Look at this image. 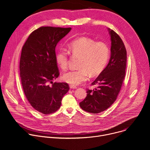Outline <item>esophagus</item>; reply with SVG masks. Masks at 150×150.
<instances>
[{
    "instance_id": "esophagus-1",
    "label": "esophagus",
    "mask_w": 150,
    "mask_h": 150,
    "mask_svg": "<svg viewBox=\"0 0 150 150\" xmlns=\"http://www.w3.org/2000/svg\"><path fill=\"white\" fill-rule=\"evenodd\" d=\"M69 87L71 89H76L77 87L76 86H75V85H69Z\"/></svg>"
}]
</instances>
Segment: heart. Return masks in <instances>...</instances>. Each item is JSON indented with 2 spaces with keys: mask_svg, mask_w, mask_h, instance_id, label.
Returning a JSON list of instances; mask_svg holds the SVG:
<instances>
[{
  "mask_svg": "<svg viewBox=\"0 0 150 150\" xmlns=\"http://www.w3.org/2000/svg\"><path fill=\"white\" fill-rule=\"evenodd\" d=\"M69 50L75 56L81 57L79 69L71 70L64 74L62 79L71 85H79L88 79L89 74L94 76L100 74L108 64L110 57V49L103 42L81 37L71 41L68 45ZM56 62L63 70L68 68L69 54L67 50L60 48L56 53Z\"/></svg>",
  "mask_w": 150,
  "mask_h": 150,
  "instance_id": "heart-1",
  "label": "heart"
}]
</instances>
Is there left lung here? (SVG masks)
Instances as JSON below:
<instances>
[{"mask_svg":"<svg viewBox=\"0 0 150 150\" xmlns=\"http://www.w3.org/2000/svg\"><path fill=\"white\" fill-rule=\"evenodd\" d=\"M111 40V55L108 65L91 83L98 87L93 91L87 90V97L79 105L85 112L99 113L115 101L125 76L126 50L119 35L108 28Z\"/></svg>","mask_w":150,"mask_h":150,"instance_id":"1","label":"left lung"}]
</instances>
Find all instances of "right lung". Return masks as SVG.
<instances>
[{
  "label": "right lung",
  "instance_id": "add662e5",
  "mask_svg": "<svg viewBox=\"0 0 150 150\" xmlns=\"http://www.w3.org/2000/svg\"><path fill=\"white\" fill-rule=\"evenodd\" d=\"M71 28L41 27L28 37L21 52L19 71L24 94L33 108L45 115L56 112L69 90L65 82H53L59 75L55 48Z\"/></svg>",
  "mask_w": 150,
  "mask_h": 150
}]
</instances>
